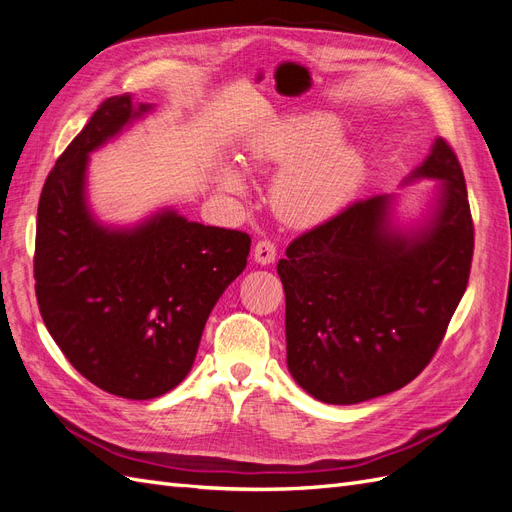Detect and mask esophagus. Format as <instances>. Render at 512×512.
I'll return each mask as SVG.
<instances>
[{"label": "esophagus", "mask_w": 512, "mask_h": 512, "mask_svg": "<svg viewBox=\"0 0 512 512\" xmlns=\"http://www.w3.org/2000/svg\"><path fill=\"white\" fill-rule=\"evenodd\" d=\"M275 256H277V247L273 241L262 239L254 245V260L258 262V265H271Z\"/></svg>", "instance_id": "34e87169"}]
</instances>
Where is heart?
<instances>
[{
  "instance_id": "1",
  "label": "heart",
  "mask_w": 512,
  "mask_h": 512,
  "mask_svg": "<svg viewBox=\"0 0 512 512\" xmlns=\"http://www.w3.org/2000/svg\"><path fill=\"white\" fill-rule=\"evenodd\" d=\"M342 123L329 113L292 117L247 151V164H273L284 170L273 181L275 213L294 226H314L329 220L359 190L365 162L359 149L339 143ZM222 185L230 192L245 190L243 177L224 168Z\"/></svg>"
}]
</instances>
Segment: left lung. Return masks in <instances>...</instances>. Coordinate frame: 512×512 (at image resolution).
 I'll use <instances>...</instances> for the list:
<instances>
[{
	"instance_id": "1",
	"label": "left lung",
	"mask_w": 512,
	"mask_h": 512,
	"mask_svg": "<svg viewBox=\"0 0 512 512\" xmlns=\"http://www.w3.org/2000/svg\"><path fill=\"white\" fill-rule=\"evenodd\" d=\"M412 179H440L423 228L397 230L391 198L369 196L303 232L277 262L288 369L324 404H361L412 382L466 292L474 224L453 147L438 138Z\"/></svg>"
}]
</instances>
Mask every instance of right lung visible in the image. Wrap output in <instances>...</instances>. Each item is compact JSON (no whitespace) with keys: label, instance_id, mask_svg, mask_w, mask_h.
Returning a JSON list of instances; mask_svg holds the SVG:
<instances>
[{"label":"right lung","instance_id":"1","mask_svg":"<svg viewBox=\"0 0 512 512\" xmlns=\"http://www.w3.org/2000/svg\"><path fill=\"white\" fill-rule=\"evenodd\" d=\"M104 100L61 153L38 203L34 277L42 320L72 367L126 399L160 397L188 376L213 305L239 277L250 235L160 211L106 228L85 200L87 156L149 111Z\"/></svg>","mask_w":512,"mask_h":512}]
</instances>
